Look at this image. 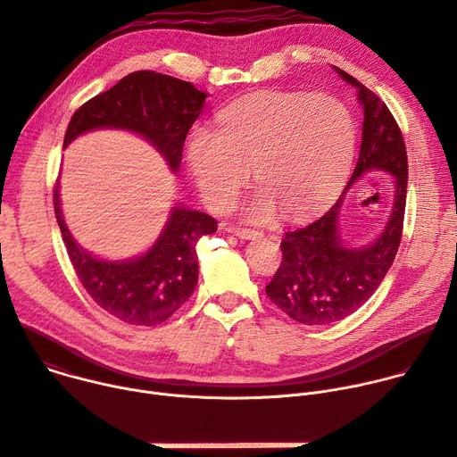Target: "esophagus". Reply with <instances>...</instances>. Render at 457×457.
I'll return each instance as SVG.
<instances>
[{
    "label": "esophagus",
    "mask_w": 457,
    "mask_h": 457,
    "mask_svg": "<svg viewBox=\"0 0 457 457\" xmlns=\"http://www.w3.org/2000/svg\"><path fill=\"white\" fill-rule=\"evenodd\" d=\"M232 232H234L237 237H241V239H256V237L262 236V232H258V230H253V228H239V227H234Z\"/></svg>",
    "instance_id": "esophagus-1"
}]
</instances>
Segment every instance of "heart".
<instances>
[{"mask_svg":"<svg viewBox=\"0 0 457 457\" xmlns=\"http://www.w3.org/2000/svg\"><path fill=\"white\" fill-rule=\"evenodd\" d=\"M355 150V120L331 96L260 93L232 102L218 133L197 128L188 140V166L216 210H227L253 168L260 192L247 208L265 221L282 208L300 220L328 206L342 190Z\"/></svg>","mask_w":457,"mask_h":457,"instance_id":"1","label":"heart"}]
</instances>
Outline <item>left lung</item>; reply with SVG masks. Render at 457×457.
<instances>
[{
	"label": "left lung",
	"mask_w": 457,
	"mask_h": 457,
	"mask_svg": "<svg viewBox=\"0 0 457 457\" xmlns=\"http://www.w3.org/2000/svg\"><path fill=\"white\" fill-rule=\"evenodd\" d=\"M335 71L357 91L364 112L359 161L340 199L322 218L286 232L282 265L265 287L270 302L303 326L344 320L377 291L395 260L404 221L408 157L403 133L373 91L342 69ZM368 170H382L395 179L391 218L375 242L349 248L337 234L339 210L348 187Z\"/></svg>",
	"instance_id": "left-lung-1"
}]
</instances>
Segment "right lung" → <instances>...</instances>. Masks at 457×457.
Returning <instances> with one entry per match:
<instances>
[{
	"mask_svg": "<svg viewBox=\"0 0 457 457\" xmlns=\"http://www.w3.org/2000/svg\"><path fill=\"white\" fill-rule=\"evenodd\" d=\"M206 93L190 82L155 71H135L80 106L67 126L63 148L93 129H126L146 138L178 171L185 138L203 112ZM58 181L54 214L75 272L87 295L115 319L131 326L168 320L197 286L199 237L218 230V221L187 206H173L152 247L137 258L110 262L84 251L69 232Z\"/></svg>",
	"mask_w": 457,
	"mask_h": 457,
	"instance_id": "add662e5",
	"label": "right lung"
}]
</instances>
